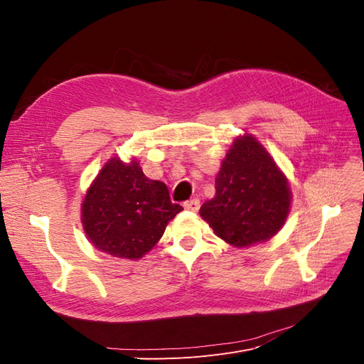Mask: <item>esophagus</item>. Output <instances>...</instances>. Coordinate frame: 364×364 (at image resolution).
<instances>
[{"instance_id":"1","label":"esophagus","mask_w":364,"mask_h":364,"mask_svg":"<svg viewBox=\"0 0 364 364\" xmlns=\"http://www.w3.org/2000/svg\"><path fill=\"white\" fill-rule=\"evenodd\" d=\"M183 208L186 209V211H193V213H196L197 209L200 208V200H199V199H191V200H188V202H185V203H183Z\"/></svg>"}]
</instances>
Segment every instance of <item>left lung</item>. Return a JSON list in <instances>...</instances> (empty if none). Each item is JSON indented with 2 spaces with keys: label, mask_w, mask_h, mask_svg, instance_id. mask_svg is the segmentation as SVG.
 Returning <instances> with one entry per match:
<instances>
[{
  "label": "left lung",
  "mask_w": 364,
  "mask_h": 364,
  "mask_svg": "<svg viewBox=\"0 0 364 364\" xmlns=\"http://www.w3.org/2000/svg\"><path fill=\"white\" fill-rule=\"evenodd\" d=\"M291 197L287 176L255 136L245 134L230 144L215 176V197L199 214L218 238L243 249L279 232Z\"/></svg>",
  "instance_id": "left-lung-1"
}]
</instances>
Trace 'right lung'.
<instances>
[{
	"label": "right lung",
	"mask_w": 364,
	"mask_h": 364,
	"mask_svg": "<svg viewBox=\"0 0 364 364\" xmlns=\"http://www.w3.org/2000/svg\"><path fill=\"white\" fill-rule=\"evenodd\" d=\"M167 185L149 179L139 162L109 159L86 190L82 226L92 246L121 259H139L156 246L168 222L182 211Z\"/></svg>",
	"instance_id": "1"
}]
</instances>
